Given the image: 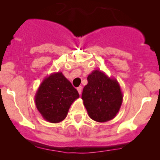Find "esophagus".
Masks as SVG:
<instances>
[{
	"instance_id": "obj_1",
	"label": "esophagus",
	"mask_w": 160,
	"mask_h": 160,
	"mask_svg": "<svg viewBox=\"0 0 160 160\" xmlns=\"http://www.w3.org/2000/svg\"><path fill=\"white\" fill-rule=\"evenodd\" d=\"M78 93L80 95H81V92H82V86H79V87H78Z\"/></svg>"
}]
</instances>
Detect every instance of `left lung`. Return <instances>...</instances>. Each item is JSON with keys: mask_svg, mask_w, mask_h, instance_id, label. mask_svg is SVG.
<instances>
[{"mask_svg": "<svg viewBox=\"0 0 160 160\" xmlns=\"http://www.w3.org/2000/svg\"><path fill=\"white\" fill-rule=\"evenodd\" d=\"M82 99L92 120L104 122L116 117L122 103L120 86L115 78L100 70H94L87 78Z\"/></svg>", "mask_w": 160, "mask_h": 160, "instance_id": "obj_1", "label": "left lung"}]
</instances>
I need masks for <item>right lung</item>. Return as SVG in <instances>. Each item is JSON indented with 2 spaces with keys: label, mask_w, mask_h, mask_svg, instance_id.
<instances>
[{
  "label": "right lung",
  "mask_w": 160,
  "mask_h": 160,
  "mask_svg": "<svg viewBox=\"0 0 160 160\" xmlns=\"http://www.w3.org/2000/svg\"><path fill=\"white\" fill-rule=\"evenodd\" d=\"M78 92L62 72L52 73L43 79L35 94V104L45 120L58 123L66 118Z\"/></svg>",
  "instance_id": "1"
}]
</instances>
